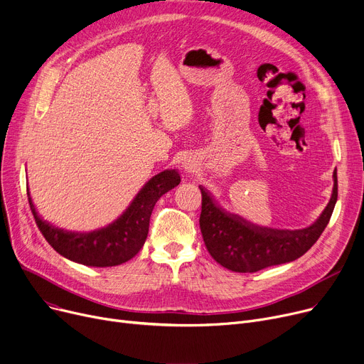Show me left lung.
I'll use <instances>...</instances> for the list:
<instances>
[{"label":"left lung","mask_w":364,"mask_h":364,"mask_svg":"<svg viewBox=\"0 0 364 364\" xmlns=\"http://www.w3.org/2000/svg\"><path fill=\"white\" fill-rule=\"evenodd\" d=\"M202 191L200 231L210 256L232 272H257L269 266L293 262L316 243L326 228L338 198L336 171L332 198L319 220L304 230H272L252 225L237 215L224 212Z\"/></svg>","instance_id":"1"}]
</instances>
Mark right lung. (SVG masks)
Returning <instances> with one entry per match:
<instances>
[{"label": "right lung", "instance_id": "1", "mask_svg": "<svg viewBox=\"0 0 364 364\" xmlns=\"http://www.w3.org/2000/svg\"><path fill=\"white\" fill-rule=\"evenodd\" d=\"M180 181V174L176 169H165L144 184L132 205L115 223L87 234L54 228L38 216L31 198L29 205L39 231L55 252L73 262L105 268L124 263L139 253L148 237L155 203L168 190L178 186Z\"/></svg>", "mask_w": 364, "mask_h": 364}]
</instances>
